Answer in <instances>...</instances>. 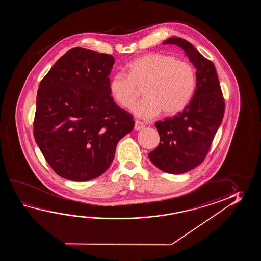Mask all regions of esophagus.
Segmentation results:
<instances>
[{"instance_id":"34e87169","label":"esophagus","mask_w":261,"mask_h":261,"mask_svg":"<svg viewBox=\"0 0 261 261\" xmlns=\"http://www.w3.org/2000/svg\"><path fill=\"white\" fill-rule=\"evenodd\" d=\"M144 128V123L138 121V120H135V125H134V129H135V130H140V129H142V128Z\"/></svg>"}]
</instances>
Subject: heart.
Segmentation results:
<instances>
[{"instance_id":"heart-1","label":"heart","mask_w":261,"mask_h":261,"mask_svg":"<svg viewBox=\"0 0 261 261\" xmlns=\"http://www.w3.org/2000/svg\"><path fill=\"white\" fill-rule=\"evenodd\" d=\"M128 75L117 72L112 76L109 89L114 99L125 108L133 106L142 88L144 98L133 106L137 117L150 119L161 111L171 116L184 110L197 88L195 68L174 56L148 53L126 67Z\"/></svg>"}]
</instances>
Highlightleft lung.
I'll use <instances>...</instances> for the list:
<instances>
[{"label": "left lung", "instance_id": "obj_1", "mask_svg": "<svg viewBox=\"0 0 261 261\" xmlns=\"http://www.w3.org/2000/svg\"><path fill=\"white\" fill-rule=\"evenodd\" d=\"M162 44L181 47L197 70V88L192 100L175 117L155 123L161 142L148 155L161 171L180 174L204 161L221 125L225 100L214 63L193 44L179 37H171Z\"/></svg>", "mask_w": 261, "mask_h": 261}]
</instances>
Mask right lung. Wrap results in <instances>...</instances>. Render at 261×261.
<instances>
[{"label": "right lung", "mask_w": 261, "mask_h": 261, "mask_svg": "<svg viewBox=\"0 0 261 261\" xmlns=\"http://www.w3.org/2000/svg\"><path fill=\"white\" fill-rule=\"evenodd\" d=\"M114 62L109 54L75 47L40 83L34 139L61 177H99L111 165L117 143L133 130V116L117 106L109 89Z\"/></svg>", "instance_id": "add662e5"}]
</instances>
